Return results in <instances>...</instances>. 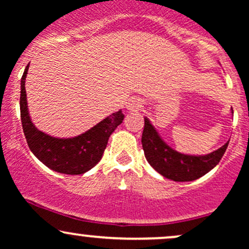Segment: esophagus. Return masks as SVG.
Returning <instances> with one entry per match:
<instances>
[{"label": "esophagus", "mask_w": 249, "mask_h": 249, "mask_svg": "<svg viewBox=\"0 0 249 249\" xmlns=\"http://www.w3.org/2000/svg\"><path fill=\"white\" fill-rule=\"evenodd\" d=\"M126 107L130 111L137 112V111H139L142 107V102L141 98H132V99H130V101H128Z\"/></svg>", "instance_id": "34e87169"}]
</instances>
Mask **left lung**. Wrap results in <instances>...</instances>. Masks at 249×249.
Listing matches in <instances>:
<instances>
[{
    "label": "left lung",
    "mask_w": 249,
    "mask_h": 249,
    "mask_svg": "<svg viewBox=\"0 0 249 249\" xmlns=\"http://www.w3.org/2000/svg\"><path fill=\"white\" fill-rule=\"evenodd\" d=\"M144 121L142 144L145 158L157 172L173 181H192L205 176L219 164L230 142L205 156L180 153L162 141L148 118L144 117Z\"/></svg>",
    "instance_id": "8db88e82"
}]
</instances>
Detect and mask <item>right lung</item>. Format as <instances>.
Returning <instances> with one entry per match:
<instances>
[{
  "mask_svg": "<svg viewBox=\"0 0 249 249\" xmlns=\"http://www.w3.org/2000/svg\"><path fill=\"white\" fill-rule=\"evenodd\" d=\"M28 68H25L21 79V121L28 146L39 161L50 170L64 174H83L91 170L101 160L107 148L108 137L118 125L124 121L122 110L112 113L87 132L72 138H56L36 128L31 122L28 111L25 78Z\"/></svg>",
  "mask_w": 249,
  "mask_h": 249,
  "instance_id": "1",
  "label": "right lung"
}]
</instances>
